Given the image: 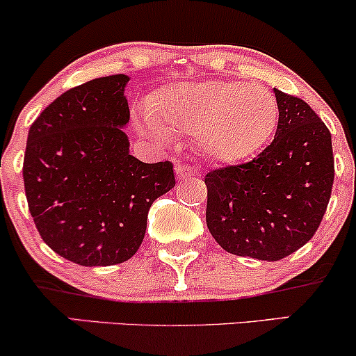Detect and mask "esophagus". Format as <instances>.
Here are the masks:
<instances>
[{"label":"esophagus","instance_id":"1","mask_svg":"<svg viewBox=\"0 0 356 356\" xmlns=\"http://www.w3.org/2000/svg\"><path fill=\"white\" fill-rule=\"evenodd\" d=\"M175 175H177L179 181H186V179H191L194 177V175H197V170L191 165L177 164L175 165Z\"/></svg>","mask_w":356,"mask_h":356}]
</instances>
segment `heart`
I'll use <instances>...</instances> for the list:
<instances>
[{
	"label": "heart",
	"instance_id": "b5f03b06",
	"mask_svg": "<svg viewBox=\"0 0 356 356\" xmlns=\"http://www.w3.org/2000/svg\"><path fill=\"white\" fill-rule=\"evenodd\" d=\"M155 137L192 132L195 149L216 164L252 157L277 124L275 95L261 85L209 80L165 85L147 104Z\"/></svg>",
	"mask_w": 356,
	"mask_h": 356
}]
</instances>
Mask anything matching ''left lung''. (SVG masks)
<instances>
[{
  "label": "left lung",
  "instance_id": "1",
  "mask_svg": "<svg viewBox=\"0 0 356 356\" xmlns=\"http://www.w3.org/2000/svg\"><path fill=\"white\" fill-rule=\"evenodd\" d=\"M275 140L248 164L212 170L206 222L227 252L280 261L320 226L334 179L332 134L306 102L275 88Z\"/></svg>",
  "mask_w": 356,
  "mask_h": 356
}]
</instances>
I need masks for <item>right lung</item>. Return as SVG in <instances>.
<instances>
[{
	"instance_id": "add662e5",
	"label": "right lung",
	"mask_w": 356,
	"mask_h": 356,
	"mask_svg": "<svg viewBox=\"0 0 356 356\" xmlns=\"http://www.w3.org/2000/svg\"><path fill=\"white\" fill-rule=\"evenodd\" d=\"M127 75L70 88L30 127L23 181L36 229L80 266H113L140 248L154 201L175 186L169 161L130 155Z\"/></svg>"
}]
</instances>
